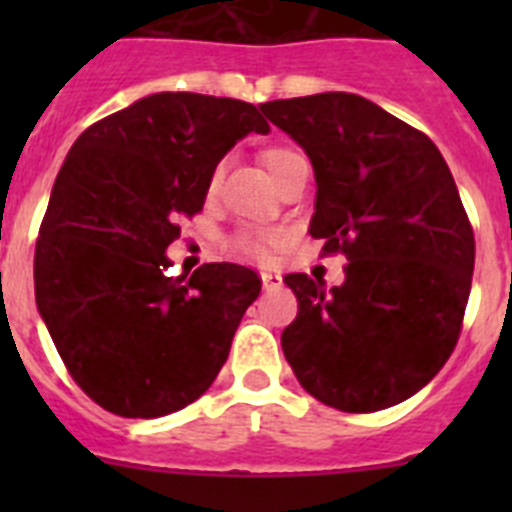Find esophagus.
I'll return each instance as SVG.
<instances>
[{
    "instance_id": "1",
    "label": "esophagus",
    "mask_w": 512,
    "mask_h": 512,
    "mask_svg": "<svg viewBox=\"0 0 512 512\" xmlns=\"http://www.w3.org/2000/svg\"><path fill=\"white\" fill-rule=\"evenodd\" d=\"M261 284H264L266 292H271V289L282 287V277H279V274H271V271H261Z\"/></svg>"
}]
</instances>
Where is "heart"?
Returning a JSON list of instances; mask_svg holds the SVG:
<instances>
[{"label": "heart", "mask_w": 512, "mask_h": 512, "mask_svg": "<svg viewBox=\"0 0 512 512\" xmlns=\"http://www.w3.org/2000/svg\"><path fill=\"white\" fill-rule=\"evenodd\" d=\"M295 158H300V153H295L292 148H269V151H264V164L266 169H269L271 179H277V176L287 169V164H292ZM223 171H225V164H217L215 171H212L210 176L212 192H215V189L220 187V182H223ZM274 241H277V235L251 233V230H248V233H241L238 238H235L233 248L238 253H246V256H266V251H269V246Z\"/></svg>", "instance_id": "1"}]
</instances>
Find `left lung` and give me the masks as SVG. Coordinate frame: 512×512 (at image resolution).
I'll list each match as a JSON object with an SVG mask.
<instances>
[{
	"mask_svg": "<svg viewBox=\"0 0 512 512\" xmlns=\"http://www.w3.org/2000/svg\"><path fill=\"white\" fill-rule=\"evenodd\" d=\"M261 112L310 158V235L348 259L341 287L284 277L300 302L284 359L330 408H392L423 390L459 341L474 233L454 176L428 135L359 94L274 99Z\"/></svg>",
	"mask_w": 512,
	"mask_h": 512,
	"instance_id": "1",
	"label": "left lung"
}]
</instances>
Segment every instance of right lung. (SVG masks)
Wrapping results in <instances>:
<instances>
[{
    "label": "right lung",
    "mask_w": 512,
    "mask_h": 512,
    "mask_svg": "<svg viewBox=\"0 0 512 512\" xmlns=\"http://www.w3.org/2000/svg\"><path fill=\"white\" fill-rule=\"evenodd\" d=\"M248 133H269L253 104L158 92L94 122L63 161L35 246V302L71 377L104 410L176 413L228 359L261 279L238 264L169 277L166 248Z\"/></svg>",
    "instance_id": "add662e5"
}]
</instances>
